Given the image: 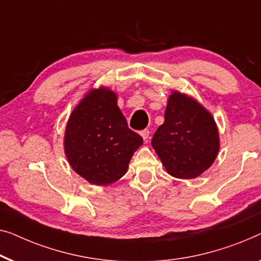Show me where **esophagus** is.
Masks as SVG:
<instances>
[{"label": "esophagus", "mask_w": 261, "mask_h": 261, "mask_svg": "<svg viewBox=\"0 0 261 261\" xmlns=\"http://www.w3.org/2000/svg\"><path fill=\"white\" fill-rule=\"evenodd\" d=\"M140 135H141L142 137V139H143V141H148V139H149V130H147V129H145V130H142L141 133H140Z\"/></svg>", "instance_id": "34e87169"}]
</instances>
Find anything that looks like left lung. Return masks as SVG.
I'll return each mask as SVG.
<instances>
[{"mask_svg": "<svg viewBox=\"0 0 261 261\" xmlns=\"http://www.w3.org/2000/svg\"><path fill=\"white\" fill-rule=\"evenodd\" d=\"M152 146L169 175L195 179L213 165L220 138L214 118L201 103L172 90L165 122L154 134Z\"/></svg>", "mask_w": 261, "mask_h": 261, "instance_id": "8db88e82", "label": "left lung"}]
</instances>
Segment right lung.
Returning <instances> with one entry per match:
<instances>
[{
	"label": "right lung",
	"instance_id": "1",
	"mask_svg": "<svg viewBox=\"0 0 261 261\" xmlns=\"http://www.w3.org/2000/svg\"><path fill=\"white\" fill-rule=\"evenodd\" d=\"M141 145L142 138L128 128L116 93L105 86L88 90L75 106L63 137L70 167L96 186L121 179Z\"/></svg>",
	"mask_w": 261,
	"mask_h": 261
}]
</instances>
